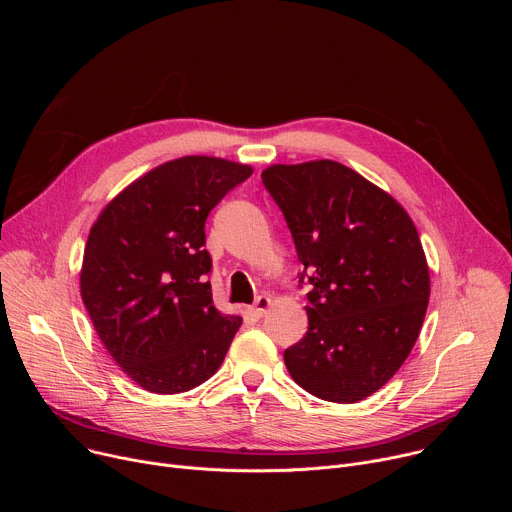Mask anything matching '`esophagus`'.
<instances>
[{
    "label": "esophagus",
    "mask_w": 512,
    "mask_h": 512,
    "mask_svg": "<svg viewBox=\"0 0 512 512\" xmlns=\"http://www.w3.org/2000/svg\"><path fill=\"white\" fill-rule=\"evenodd\" d=\"M269 308H271V298H267V296H259V298L255 300V304H253V312H255L257 316H265Z\"/></svg>",
    "instance_id": "obj_1"
}]
</instances>
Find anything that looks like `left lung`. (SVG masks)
Here are the masks:
<instances>
[{"label": "left lung", "instance_id": "obj_1", "mask_svg": "<svg viewBox=\"0 0 512 512\" xmlns=\"http://www.w3.org/2000/svg\"><path fill=\"white\" fill-rule=\"evenodd\" d=\"M261 180L294 237L312 291L306 336L283 352L302 389L332 403L377 393L401 369L427 312L429 267L407 210L332 162L275 164Z\"/></svg>", "mask_w": 512, "mask_h": 512}]
</instances>
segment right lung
Returning <instances> with one entry per match:
<instances>
[{"label": "right lung", "instance_id": "1", "mask_svg": "<svg viewBox=\"0 0 512 512\" xmlns=\"http://www.w3.org/2000/svg\"><path fill=\"white\" fill-rule=\"evenodd\" d=\"M253 174L210 156L166 162L123 188L91 227L81 298L121 371L160 395L210 379L241 328L212 304L204 223Z\"/></svg>", "mask_w": 512, "mask_h": 512}]
</instances>
